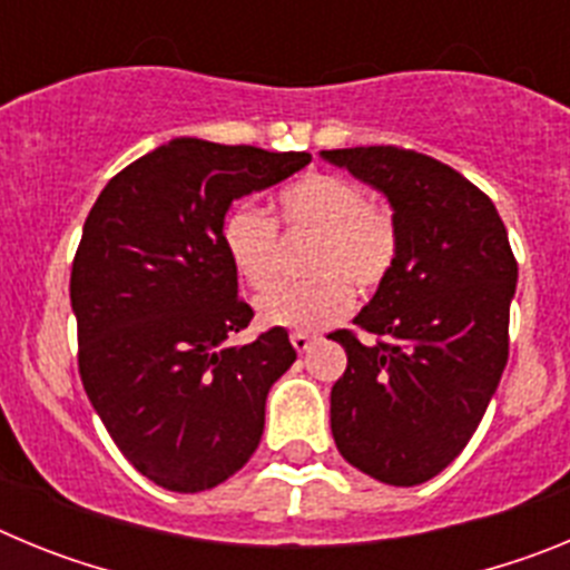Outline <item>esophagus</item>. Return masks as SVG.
I'll list each match as a JSON object with an SVG mask.
<instances>
[{
	"mask_svg": "<svg viewBox=\"0 0 570 570\" xmlns=\"http://www.w3.org/2000/svg\"><path fill=\"white\" fill-rule=\"evenodd\" d=\"M291 345H294L296 351H299V354H305V351H308V347L314 345V336L302 334V331H294V334H291Z\"/></svg>",
	"mask_w": 570,
	"mask_h": 570,
	"instance_id": "34e87169",
	"label": "esophagus"
}]
</instances>
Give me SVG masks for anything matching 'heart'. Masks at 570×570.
<instances>
[{
  "mask_svg": "<svg viewBox=\"0 0 570 570\" xmlns=\"http://www.w3.org/2000/svg\"><path fill=\"white\" fill-rule=\"evenodd\" d=\"M274 223L248 205H234L219 223V245L230 268L254 291L279 274V230L314 234L305 271L314 276L282 282L256 299L259 320L279 328L316 331L342 320L360 294L385 285L400 256L394 214L371 203L360 183L340 174H305L274 196Z\"/></svg>",
  "mask_w": 570,
  "mask_h": 570,
  "instance_id": "heart-1",
  "label": "heart"
}]
</instances>
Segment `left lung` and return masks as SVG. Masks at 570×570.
<instances>
[{
    "label": "left lung",
    "mask_w": 570,
    "mask_h": 570,
    "mask_svg": "<svg viewBox=\"0 0 570 570\" xmlns=\"http://www.w3.org/2000/svg\"><path fill=\"white\" fill-rule=\"evenodd\" d=\"M387 196L400 256L354 331L331 387L340 454L387 485H420L448 468L482 422L508 362L517 288L508 230L493 203L434 156L396 145L322 150Z\"/></svg>",
    "instance_id": "1"
}]
</instances>
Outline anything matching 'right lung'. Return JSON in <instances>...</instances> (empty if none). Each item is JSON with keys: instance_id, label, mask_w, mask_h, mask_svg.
<instances>
[{"instance_id": "1", "label": "right lung", "mask_w": 570, "mask_h": 570, "mask_svg": "<svg viewBox=\"0 0 570 570\" xmlns=\"http://www.w3.org/2000/svg\"><path fill=\"white\" fill-rule=\"evenodd\" d=\"M311 163L305 150L170 139L122 168L85 219L70 308L79 376L125 460L196 493L259 445L265 396L296 360L285 328L225 345L254 320L219 245L234 199Z\"/></svg>"}]
</instances>
